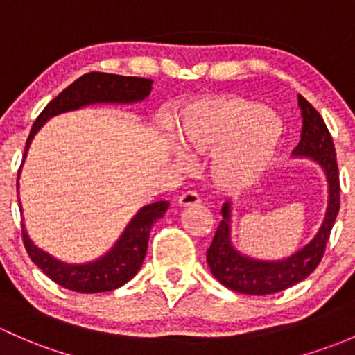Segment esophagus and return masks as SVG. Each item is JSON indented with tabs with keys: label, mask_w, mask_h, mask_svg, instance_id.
Wrapping results in <instances>:
<instances>
[{
	"label": "esophagus",
	"mask_w": 355,
	"mask_h": 355,
	"mask_svg": "<svg viewBox=\"0 0 355 355\" xmlns=\"http://www.w3.org/2000/svg\"><path fill=\"white\" fill-rule=\"evenodd\" d=\"M200 203V195L196 191H186L179 196L178 205L181 208H188V207H196Z\"/></svg>",
	"instance_id": "34e87169"
}]
</instances>
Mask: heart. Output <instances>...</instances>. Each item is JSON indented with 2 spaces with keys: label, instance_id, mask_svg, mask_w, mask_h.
I'll return each instance as SVG.
<instances>
[{
  "label": "heart",
  "instance_id": "obj_1",
  "mask_svg": "<svg viewBox=\"0 0 355 355\" xmlns=\"http://www.w3.org/2000/svg\"><path fill=\"white\" fill-rule=\"evenodd\" d=\"M284 137L279 114L241 97H210L182 109L179 141L191 155L214 152L211 176L222 188L253 184L275 159ZM188 162L186 157H182Z\"/></svg>",
  "mask_w": 355,
  "mask_h": 355
}]
</instances>
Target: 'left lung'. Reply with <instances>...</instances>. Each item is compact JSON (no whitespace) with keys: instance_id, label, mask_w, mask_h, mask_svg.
Returning a JSON list of instances; mask_svg holds the SVG:
<instances>
[{"instance_id":"8db88e82","label":"left lung","mask_w":355,"mask_h":355,"mask_svg":"<svg viewBox=\"0 0 355 355\" xmlns=\"http://www.w3.org/2000/svg\"><path fill=\"white\" fill-rule=\"evenodd\" d=\"M299 107L302 114L301 141L294 148V157H308L314 160L328 181V207L316 236L284 259H257L237 251L231 241V203L222 207V222L218 224L214 241L207 251V263L215 279L239 294L266 295L286 291L304 280L314 272L323 258L327 241L340 208V181L335 145L327 124L320 112L299 96Z\"/></svg>"}]
</instances>
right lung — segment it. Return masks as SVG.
<instances>
[{"label": "right lung", "instance_id": "obj_1", "mask_svg": "<svg viewBox=\"0 0 355 355\" xmlns=\"http://www.w3.org/2000/svg\"><path fill=\"white\" fill-rule=\"evenodd\" d=\"M152 80L138 78V76H121L111 73L92 71L80 76L78 80L67 87L58 97H54L44 111L35 119L31 135L25 145L24 159L27 157L32 138L35 137L44 123L49 121L53 116L61 112L76 111L90 104H131L140 102L148 97L152 90ZM21 167V166H20ZM20 178V171H18ZM18 188V181H17ZM21 208V207H20ZM169 208L167 202H155L145 205L138 210L126 225L114 246L96 261L71 265L60 261L46 251L39 250L28 237L25 225L21 224V237H24L25 250L32 261L49 277L58 286L69 291L94 294V292H107L124 286L128 280L133 279L144 263L148 248L150 229Z\"/></svg>", "mask_w": 355, "mask_h": 355}]
</instances>
